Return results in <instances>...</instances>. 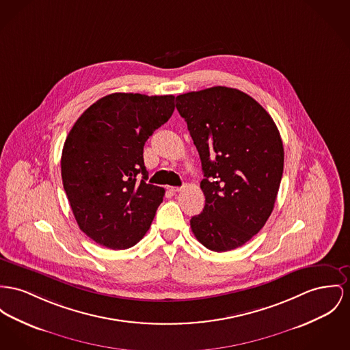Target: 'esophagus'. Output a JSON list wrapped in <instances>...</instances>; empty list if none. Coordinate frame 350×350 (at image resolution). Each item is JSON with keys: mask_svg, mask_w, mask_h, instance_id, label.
<instances>
[{"mask_svg": "<svg viewBox=\"0 0 350 350\" xmlns=\"http://www.w3.org/2000/svg\"><path fill=\"white\" fill-rule=\"evenodd\" d=\"M168 191L172 193H176V192L182 191V187H168Z\"/></svg>", "mask_w": 350, "mask_h": 350, "instance_id": "esophagus-1", "label": "esophagus"}]
</instances>
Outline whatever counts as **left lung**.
Returning a JSON list of instances; mask_svg holds the SVG:
<instances>
[{"mask_svg":"<svg viewBox=\"0 0 350 350\" xmlns=\"http://www.w3.org/2000/svg\"><path fill=\"white\" fill-rule=\"evenodd\" d=\"M176 109L204 174L206 206L191 219V230L211 251L239 248L275 207L284 170L279 130L252 96L226 86L180 94Z\"/></svg>","mask_w":350,"mask_h":350,"instance_id":"left-lung-1","label":"left lung"}]
</instances>
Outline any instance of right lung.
Wrapping results in <instances>:
<instances>
[{
  "instance_id": "add662e5",
  "label": "right lung",
  "mask_w": 350,
  "mask_h": 350,
  "mask_svg": "<svg viewBox=\"0 0 350 350\" xmlns=\"http://www.w3.org/2000/svg\"><path fill=\"white\" fill-rule=\"evenodd\" d=\"M174 99L110 94L71 127L61 158L62 183L81 231L96 244L127 250L148 231L164 188L146 183L143 147L172 116Z\"/></svg>"
}]
</instances>
